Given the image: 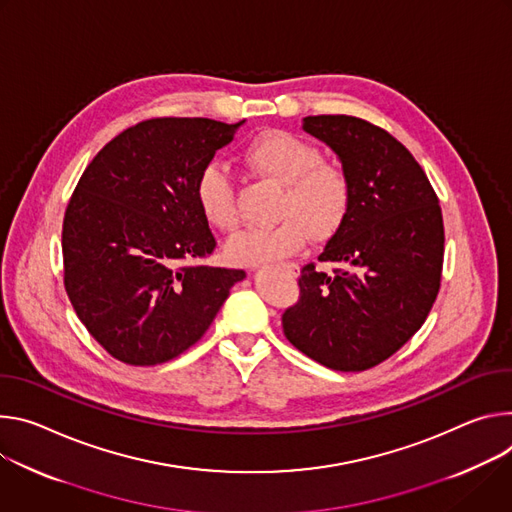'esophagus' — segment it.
I'll use <instances>...</instances> for the list:
<instances>
[{
  "mask_svg": "<svg viewBox=\"0 0 512 512\" xmlns=\"http://www.w3.org/2000/svg\"><path fill=\"white\" fill-rule=\"evenodd\" d=\"M285 270H287L291 276H297V274H299V266H297L295 262H287V264H285Z\"/></svg>",
  "mask_w": 512,
  "mask_h": 512,
  "instance_id": "obj_1",
  "label": "esophagus"
}]
</instances>
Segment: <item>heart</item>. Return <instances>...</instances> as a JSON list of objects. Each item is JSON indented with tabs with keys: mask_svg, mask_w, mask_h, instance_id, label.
Segmentation results:
<instances>
[{
	"mask_svg": "<svg viewBox=\"0 0 512 512\" xmlns=\"http://www.w3.org/2000/svg\"><path fill=\"white\" fill-rule=\"evenodd\" d=\"M244 162L260 179L280 187L274 217L264 230L244 232L225 244L234 264L258 266L297 254L307 236L331 240L352 211L354 185L348 170L325 162L321 150L287 130H264L244 148ZM195 199L203 217L217 230L232 232L240 223L236 187L227 170L207 162L195 179Z\"/></svg>",
	"mask_w": 512,
	"mask_h": 512,
	"instance_id": "b5f03b06",
	"label": "heart"
}]
</instances>
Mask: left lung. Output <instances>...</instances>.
I'll return each instance as SVG.
<instances>
[{"mask_svg": "<svg viewBox=\"0 0 512 512\" xmlns=\"http://www.w3.org/2000/svg\"><path fill=\"white\" fill-rule=\"evenodd\" d=\"M303 130L348 170V221L299 276V303L282 313L289 342L339 372H362L401 350L425 323L441 285L443 217L413 154L354 116H309Z\"/></svg>", "mask_w": 512, "mask_h": 512, "instance_id": "1", "label": "left lung"}]
</instances>
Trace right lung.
I'll return each mask as SVG.
<instances>
[{"label": "right lung", "mask_w": 512, "mask_h": 512, "mask_svg": "<svg viewBox=\"0 0 512 512\" xmlns=\"http://www.w3.org/2000/svg\"><path fill=\"white\" fill-rule=\"evenodd\" d=\"M242 124L152 118L107 142L81 175L63 221L65 289L116 360L181 356L244 280V270L197 264L215 238L195 199L199 170Z\"/></svg>", "instance_id": "obj_1"}]
</instances>
